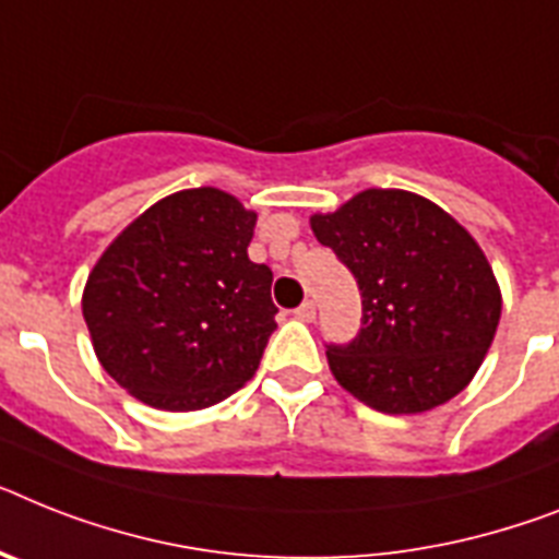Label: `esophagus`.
<instances>
[{"label": "esophagus", "instance_id": "34e87169", "mask_svg": "<svg viewBox=\"0 0 559 559\" xmlns=\"http://www.w3.org/2000/svg\"><path fill=\"white\" fill-rule=\"evenodd\" d=\"M294 317H297V320H302V322H311L313 317H317V306H313L311 299H306V302H302V306L294 311Z\"/></svg>", "mask_w": 559, "mask_h": 559}]
</instances>
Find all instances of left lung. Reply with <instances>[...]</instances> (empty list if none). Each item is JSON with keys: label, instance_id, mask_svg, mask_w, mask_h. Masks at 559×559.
I'll use <instances>...</instances> for the list:
<instances>
[{"label": "left lung", "instance_id": "obj_1", "mask_svg": "<svg viewBox=\"0 0 559 559\" xmlns=\"http://www.w3.org/2000/svg\"><path fill=\"white\" fill-rule=\"evenodd\" d=\"M311 230L362 297L359 334L325 352L336 382L382 414L431 412L460 394L502 311L472 234L431 200L396 188H368L334 214H313Z\"/></svg>", "mask_w": 559, "mask_h": 559}]
</instances>
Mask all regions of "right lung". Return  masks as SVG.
Wrapping results in <instances>:
<instances>
[{
	"instance_id": "add662e5",
	"label": "right lung",
	"mask_w": 559,
	"mask_h": 559,
	"mask_svg": "<svg viewBox=\"0 0 559 559\" xmlns=\"http://www.w3.org/2000/svg\"><path fill=\"white\" fill-rule=\"evenodd\" d=\"M257 214L219 188L170 193L87 274L82 317L105 371L163 412L223 403L274 334L269 265L248 260Z\"/></svg>"
}]
</instances>
